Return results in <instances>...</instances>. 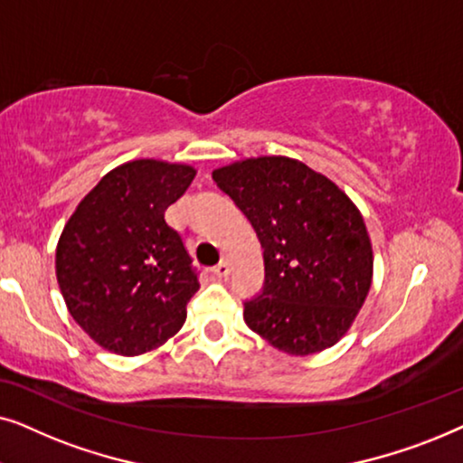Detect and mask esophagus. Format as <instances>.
<instances>
[{"label": "esophagus", "instance_id": "esophagus-1", "mask_svg": "<svg viewBox=\"0 0 463 463\" xmlns=\"http://www.w3.org/2000/svg\"><path fill=\"white\" fill-rule=\"evenodd\" d=\"M230 263H227V261H221L219 265H217V268H213V274L214 276H217L219 278V280H221V278H227V276H230Z\"/></svg>", "mask_w": 463, "mask_h": 463}]
</instances>
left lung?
Wrapping results in <instances>:
<instances>
[{
	"label": "left lung",
	"mask_w": 463,
	"mask_h": 463,
	"mask_svg": "<svg viewBox=\"0 0 463 463\" xmlns=\"http://www.w3.org/2000/svg\"><path fill=\"white\" fill-rule=\"evenodd\" d=\"M213 179L263 246V293L244 303L250 331L290 356L333 347L373 282V246L358 206L328 176L287 156L244 157L214 168Z\"/></svg>",
	"instance_id": "8db88e82"
}]
</instances>
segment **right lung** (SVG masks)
I'll return each mask as SVG.
<instances>
[{
    "label": "right lung",
    "mask_w": 463,
    "mask_h": 463,
    "mask_svg": "<svg viewBox=\"0 0 463 463\" xmlns=\"http://www.w3.org/2000/svg\"><path fill=\"white\" fill-rule=\"evenodd\" d=\"M194 176L195 168L181 162H124L62 227L56 280L71 318L103 350L141 356L181 331L200 282L164 213Z\"/></svg>",
    "instance_id": "1"
}]
</instances>
